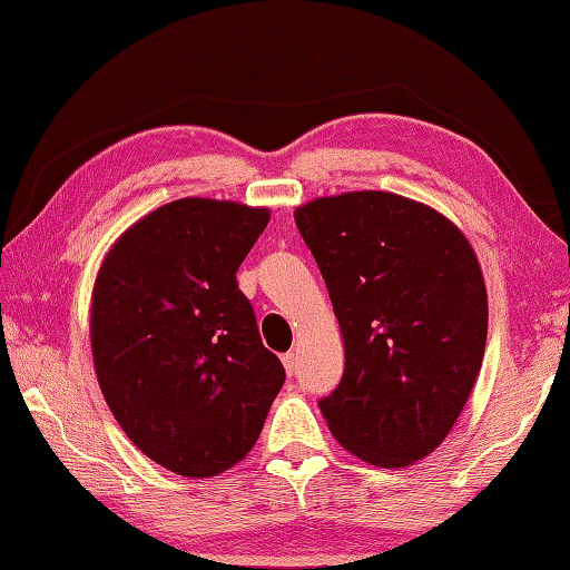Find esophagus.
<instances>
[{
	"label": "esophagus",
	"instance_id": "obj_1",
	"mask_svg": "<svg viewBox=\"0 0 570 570\" xmlns=\"http://www.w3.org/2000/svg\"><path fill=\"white\" fill-rule=\"evenodd\" d=\"M282 362H284L286 374H294V372H296V355H294V353L282 355Z\"/></svg>",
	"mask_w": 570,
	"mask_h": 570
}]
</instances>
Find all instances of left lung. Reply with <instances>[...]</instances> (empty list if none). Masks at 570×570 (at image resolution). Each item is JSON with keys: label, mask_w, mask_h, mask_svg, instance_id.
Here are the masks:
<instances>
[{"label": "left lung", "mask_w": 570, "mask_h": 570, "mask_svg": "<svg viewBox=\"0 0 570 570\" xmlns=\"http://www.w3.org/2000/svg\"><path fill=\"white\" fill-rule=\"evenodd\" d=\"M345 343L331 433L380 468L426 458L451 433L480 374L488 288L468 237L386 190L316 198L294 213Z\"/></svg>", "instance_id": "8db88e82"}]
</instances>
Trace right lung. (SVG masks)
<instances>
[{
    "instance_id": "obj_1",
    "label": "right lung",
    "mask_w": 570,
    "mask_h": 570,
    "mask_svg": "<svg viewBox=\"0 0 570 570\" xmlns=\"http://www.w3.org/2000/svg\"><path fill=\"white\" fill-rule=\"evenodd\" d=\"M269 208L180 198L117 237L92 286V362L127 439L184 478H213L257 443L286 380L262 345L237 269Z\"/></svg>"
}]
</instances>
